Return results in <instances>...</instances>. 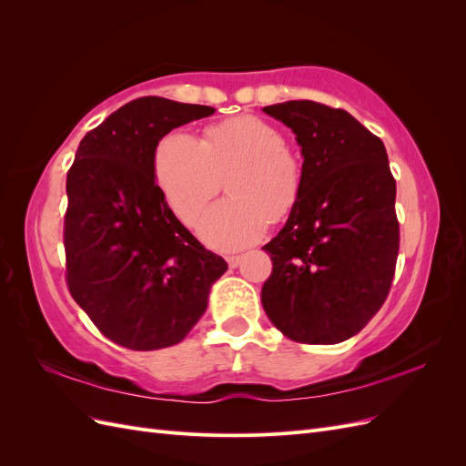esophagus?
Returning <instances> with one entry per match:
<instances>
[{
  "instance_id": "1",
  "label": "esophagus",
  "mask_w": 466,
  "mask_h": 466,
  "mask_svg": "<svg viewBox=\"0 0 466 466\" xmlns=\"http://www.w3.org/2000/svg\"><path fill=\"white\" fill-rule=\"evenodd\" d=\"M238 262H241V257H238V255H235V257H228V264H229L231 268H237V266H238Z\"/></svg>"
}]
</instances>
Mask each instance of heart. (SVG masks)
<instances>
[{
    "instance_id": "1",
    "label": "heart",
    "mask_w": 466,
    "mask_h": 466,
    "mask_svg": "<svg viewBox=\"0 0 466 466\" xmlns=\"http://www.w3.org/2000/svg\"><path fill=\"white\" fill-rule=\"evenodd\" d=\"M153 173L168 209L192 223L221 188L229 200L198 219L202 241L221 252L245 248L264 237L268 223L298 208L305 168L278 126L243 115L211 124L200 142L188 132L167 134L153 157Z\"/></svg>"
}]
</instances>
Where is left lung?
I'll use <instances>...</instances> for the list:
<instances>
[{
    "label": "left lung",
    "mask_w": 466,
    "mask_h": 466,
    "mask_svg": "<svg viewBox=\"0 0 466 466\" xmlns=\"http://www.w3.org/2000/svg\"><path fill=\"white\" fill-rule=\"evenodd\" d=\"M264 112L298 136L305 185L284 229L262 247L272 260L262 307L293 342H344L383 307L397 268L387 149L342 108L288 101Z\"/></svg>",
    "instance_id": "left-lung-1"
}]
</instances>
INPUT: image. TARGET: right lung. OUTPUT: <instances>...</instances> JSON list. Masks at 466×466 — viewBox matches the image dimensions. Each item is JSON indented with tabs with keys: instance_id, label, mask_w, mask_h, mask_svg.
Returning a JSON list of instances; mask_svg holds the SVG:
<instances>
[{
	"instance_id": "obj_1",
	"label": "right lung",
	"mask_w": 466,
	"mask_h": 466,
	"mask_svg": "<svg viewBox=\"0 0 466 466\" xmlns=\"http://www.w3.org/2000/svg\"><path fill=\"white\" fill-rule=\"evenodd\" d=\"M216 108L142 96L86 134L69 167L66 281L108 340L137 351L178 344L228 262L196 238L155 185L159 139Z\"/></svg>"
}]
</instances>
